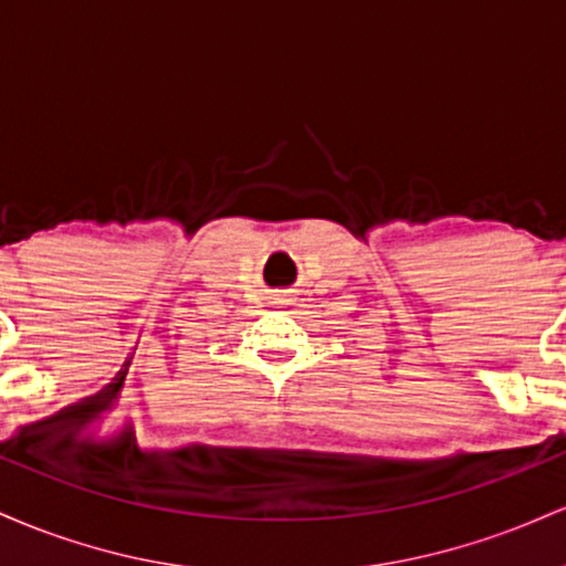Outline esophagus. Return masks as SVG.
Returning <instances> with one entry per match:
<instances>
[{
    "label": "esophagus",
    "instance_id": "34e87169",
    "mask_svg": "<svg viewBox=\"0 0 566 566\" xmlns=\"http://www.w3.org/2000/svg\"><path fill=\"white\" fill-rule=\"evenodd\" d=\"M292 301H295V295H292V290H282V292H279V303H282V305H292Z\"/></svg>",
    "mask_w": 566,
    "mask_h": 566
}]
</instances>
